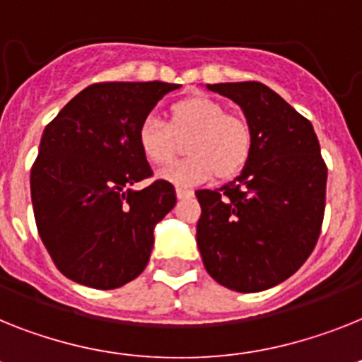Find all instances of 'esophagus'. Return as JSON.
I'll use <instances>...</instances> for the list:
<instances>
[{
  "mask_svg": "<svg viewBox=\"0 0 362 362\" xmlns=\"http://www.w3.org/2000/svg\"><path fill=\"white\" fill-rule=\"evenodd\" d=\"M176 197L178 199H187V197H193V191L184 189V187H176Z\"/></svg>",
  "mask_w": 362,
  "mask_h": 362,
  "instance_id": "obj_1",
  "label": "esophagus"
}]
</instances>
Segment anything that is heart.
I'll use <instances>...</instances> for the list:
<instances>
[{
    "label": "heart",
    "mask_w": 362,
    "mask_h": 362,
    "mask_svg": "<svg viewBox=\"0 0 362 362\" xmlns=\"http://www.w3.org/2000/svg\"><path fill=\"white\" fill-rule=\"evenodd\" d=\"M187 160L169 167L162 178L191 187L217 176L230 180L247 167L254 147L250 124L228 114L221 103L204 95L184 97L167 108V123L147 115L138 127V147L151 165L163 167L176 154V138H187Z\"/></svg>",
    "instance_id": "b5f03b06"
}]
</instances>
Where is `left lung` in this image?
Masks as SVG:
<instances>
[{"label":"left lung","instance_id":"1","mask_svg":"<svg viewBox=\"0 0 362 362\" xmlns=\"http://www.w3.org/2000/svg\"><path fill=\"white\" fill-rule=\"evenodd\" d=\"M206 88L241 106L254 147L232 182L195 193L197 245L217 284L259 293L293 276L317 245L327 167L313 124L274 90L254 81Z\"/></svg>","mask_w":362,"mask_h":362}]
</instances>
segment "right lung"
<instances>
[{
  "label": "right lung",
  "mask_w": 362,
  "mask_h": 362,
  "mask_svg": "<svg viewBox=\"0 0 362 362\" xmlns=\"http://www.w3.org/2000/svg\"><path fill=\"white\" fill-rule=\"evenodd\" d=\"M178 84L99 83L84 88L45 127L31 169L36 228L57 269L92 289L138 278L154 226L176 204L173 184L153 175L138 127Z\"/></svg>",
  "instance_id": "obj_1"
}]
</instances>
